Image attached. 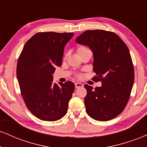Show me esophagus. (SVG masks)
<instances>
[{"mask_svg": "<svg viewBox=\"0 0 147 147\" xmlns=\"http://www.w3.org/2000/svg\"><path fill=\"white\" fill-rule=\"evenodd\" d=\"M75 85L76 88H80V87H83V84L81 83H78V82H77V83H75Z\"/></svg>", "mask_w": 147, "mask_h": 147, "instance_id": "obj_1", "label": "esophagus"}]
</instances>
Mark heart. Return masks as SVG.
<instances>
[{
	"instance_id": "obj_1",
	"label": "heart",
	"mask_w": 147,
	"mask_h": 147,
	"mask_svg": "<svg viewBox=\"0 0 147 147\" xmlns=\"http://www.w3.org/2000/svg\"><path fill=\"white\" fill-rule=\"evenodd\" d=\"M91 52V50H90V48H88V47H86V46H79L78 48L77 49V54H78L79 56H80V55H82V54L85 53V52ZM81 75H77V77H80Z\"/></svg>"
}]
</instances>
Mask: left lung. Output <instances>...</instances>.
Here are the masks:
<instances>
[{
	"label": "left lung",
	"instance_id": "left-lung-1",
	"mask_svg": "<svg viewBox=\"0 0 147 147\" xmlns=\"http://www.w3.org/2000/svg\"><path fill=\"white\" fill-rule=\"evenodd\" d=\"M75 41L92 50L97 75L92 80L102 85L95 89L84 86L86 113L95 120H111L125 109L133 86L134 68L129 48L117 34L102 30H87Z\"/></svg>",
	"mask_w": 147,
	"mask_h": 147
}]
</instances>
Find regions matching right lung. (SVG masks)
Here are the masks:
<instances>
[{"mask_svg":"<svg viewBox=\"0 0 147 147\" xmlns=\"http://www.w3.org/2000/svg\"><path fill=\"white\" fill-rule=\"evenodd\" d=\"M73 35L55 32L35 34L18 57L16 76L21 95L30 112L41 120H58L68 111L75 84L70 81L54 83L52 74L61 65L64 47Z\"/></svg>","mask_w":147,"mask_h":147,"instance_id":"right-lung-1","label":"right lung"}]
</instances>
